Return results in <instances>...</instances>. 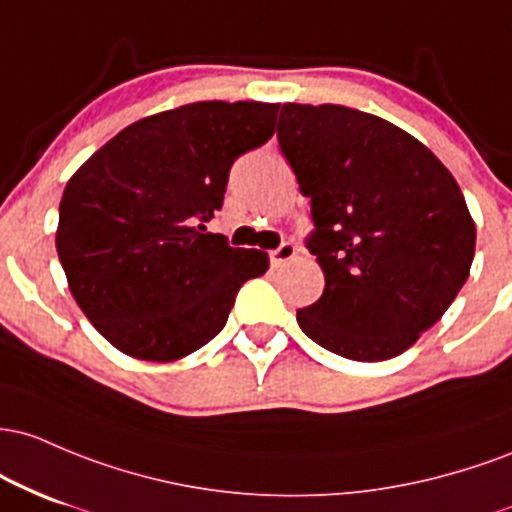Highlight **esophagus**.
<instances>
[{
    "mask_svg": "<svg viewBox=\"0 0 512 512\" xmlns=\"http://www.w3.org/2000/svg\"><path fill=\"white\" fill-rule=\"evenodd\" d=\"M297 254V246L292 244V241H283V244L278 246V249L271 251V263L273 268H283L287 261H292Z\"/></svg>",
    "mask_w": 512,
    "mask_h": 512,
    "instance_id": "obj_1",
    "label": "esophagus"
}]
</instances>
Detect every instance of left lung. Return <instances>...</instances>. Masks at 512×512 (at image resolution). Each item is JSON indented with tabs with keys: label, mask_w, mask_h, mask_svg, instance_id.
I'll return each mask as SVG.
<instances>
[{
	"label": "left lung",
	"mask_w": 512,
	"mask_h": 512,
	"mask_svg": "<svg viewBox=\"0 0 512 512\" xmlns=\"http://www.w3.org/2000/svg\"><path fill=\"white\" fill-rule=\"evenodd\" d=\"M278 142L312 198L324 271L297 324L348 360L401 355L469 278L476 227L455 176L406 130L336 103H285Z\"/></svg>",
	"instance_id": "left-lung-1"
}]
</instances>
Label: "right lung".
Wrapping results in <instances>:
<instances>
[{
  "mask_svg": "<svg viewBox=\"0 0 512 512\" xmlns=\"http://www.w3.org/2000/svg\"><path fill=\"white\" fill-rule=\"evenodd\" d=\"M278 103L195 101L120 130L67 181L55 246L67 285L120 353L171 363L215 338L239 287L268 271L205 220L229 166L273 135ZM201 225L198 226L197 222Z\"/></svg>",
  "mask_w": 512,
  "mask_h": 512,
  "instance_id": "obj_1",
  "label": "right lung"
}]
</instances>
